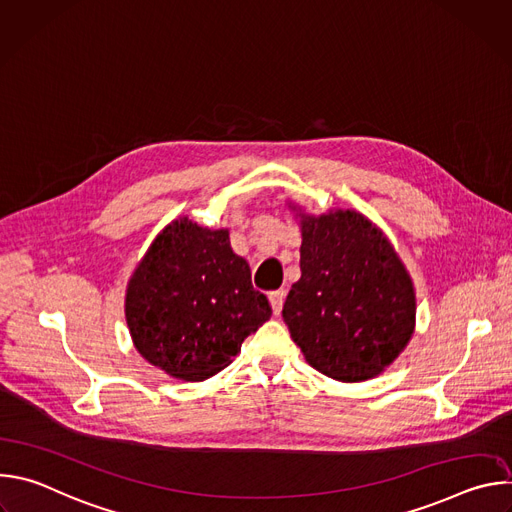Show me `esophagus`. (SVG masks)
I'll list each match as a JSON object with an SVG mask.
<instances>
[{
    "instance_id": "esophagus-1",
    "label": "esophagus",
    "mask_w": 512,
    "mask_h": 512,
    "mask_svg": "<svg viewBox=\"0 0 512 512\" xmlns=\"http://www.w3.org/2000/svg\"><path fill=\"white\" fill-rule=\"evenodd\" d=\"M269 302H271L273 314L279 316V314H281V308H283V302H285V289L271 291V294H269Z\"/></svg>"
}]
</instances>
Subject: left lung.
Wrapping results in <instances>:
<instances>
[{"label":"left lung","mask_w":512,"mask_h":512,"mask_svg":"<svg viewBox=\"0 0 512 512\" xmlns=\"http://www.w3.org/2000/svg\"><path fill=\"white\" fill-rule=\"evenodd\" d=\"M298 216L302 277L289 289L283 322L322 375L342 383L373 379L413 336V281L389 239L364 214L298 210Z\"/></svg>","instance_id":"left-lung-1"}]
</instances>
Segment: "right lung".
<instances>
[{
	"instance_id": "add662e5",
	"label": "right lung",
	"mask_w": 512,
	"mask_h": 512,
	"mask_svg": "<svg viewBox=\"0 0 512 512\" xmlns=\"http://www.w3.org/2000/svg\"><path fill=\"white\" fill-rule=\"evenodd\" d=\"M271 318L229 231L170 223L135 267L125 320L137 352L174 379L204 381L229 367L243 340Z\"/></svg>"
}]
</instances>
